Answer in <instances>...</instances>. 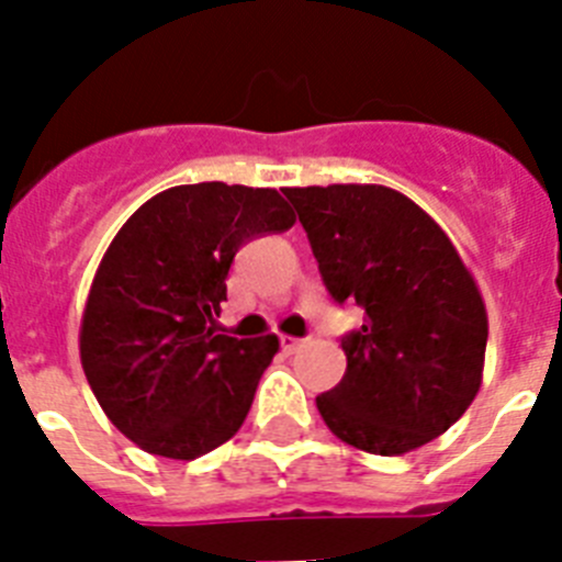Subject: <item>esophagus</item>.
I'll list each match as a JSON object with an SVG mask.
<instances>
[{"label":"esophagus","instance_id":"esophagus-1","mask_svg":"<svg viewBox=\"0 0 562 562\" xmlns=\"http://www.w3.org/2000/svg\"><path fill=\"white\" fill-rule=\"evenodd\" d=\"M306 340H301V337H292V335H281V349H284V355H295L297 349H304Z\"/></svg>","mask_w":562,"mask_h":562}]
</instances>
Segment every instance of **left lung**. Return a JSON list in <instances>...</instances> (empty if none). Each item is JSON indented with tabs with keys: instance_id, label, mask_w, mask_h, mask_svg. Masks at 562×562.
<instances>
[{
	"instance_id": "1",
	"label": "left lung",
	"mask_w": 562,
	"mask_h": 562,
	"mask_svg": "<svg viewBox=\"0 0 562 562\" xmlns=\"http://www.w3.org/2000/svg\"><path fill=\"white\" fill-rule=\"evenodd\" d=\"M337 304L362 326L342 337L346 374L317 396L331 434L357 450L402 456L441 436L484 374L486 306L450 236L385 186L284 188Z\"/></svg>"
}]
</instances>
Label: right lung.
<instances>
[{"label":"right lung","mask_w":562,"mask_h":562,"mask_svg":"<svg viewBox=\"0 0 562 562\" xmlns=\"http://www.w3.org/2000/svg\"><path fill=\"white\" fill-rule=\"evenodd\" d=\"M295 225L276 188L196 182L143 202L103 252L81 366L103 414L146 453L191 461L241 428L278 337L216 335L245 241Z\"/></svg>","instance_id":"right-lung-1"}]
</instances>
